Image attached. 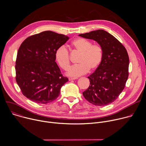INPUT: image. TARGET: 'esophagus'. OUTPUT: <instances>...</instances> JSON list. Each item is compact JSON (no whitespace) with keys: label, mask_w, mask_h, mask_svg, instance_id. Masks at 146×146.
Here are the masks:
<instances>
[{"label":"esophagus","mask_w":146,"mask_h":146,"mask_svg":"<svg viewBox=\"0 0 146 146\" xmlns=\"http://www.w3.org/2000/svg\"><path fill=\"white\" fill-rule=\"evenodd\" d=\"M76 79H77V78H72V77H69V81L74 80H76Z\"/></svg>","instance_id":"obj_1"}]
</instances>
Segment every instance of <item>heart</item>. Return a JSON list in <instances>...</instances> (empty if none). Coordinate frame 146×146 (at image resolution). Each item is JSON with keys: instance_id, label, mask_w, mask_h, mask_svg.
I'll return each mask as SVG.
<instances>
[{"instance_id": "1", "label": "heart", "mask_w": 146, "mask_h": 146, "mask_svg": "<svg viewBox=\"0 0 146 146\" xmlns=\"http://www.w3.org/2000/svg\"><path fill=\"white\" fill-rule=\"evenodd\" d=\"M73 48L80 53L77 65L70 67L66 75L77 77L86 74L88 70H96L102 62L103 52L98 44H92L90 40L78 38L72 42ZM55 59L58 65L64 70H66L70 65L69 52L65 46L59 47L55 52Z\"/></svg>"}]
</instances>
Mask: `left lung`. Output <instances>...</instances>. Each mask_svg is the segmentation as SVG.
<instances>
[{"label":"left lung","mask_w":146,"mask_h":146,"mask_svg":"<svg viewBox=\"0 0 146 146\" xmlns=\"http://www.w3.org/2000/svg\"><path fill=\"white\" fill-rule=\"evenodd\" d=\"M78 36L96 41L103 52L100 65L88 77L90 85L82 95L95 106L108 105L118 97L128 80L129 60L127 50L115 37L104 30Z\"/></svg>","instance_id":"1"}]
</instances>
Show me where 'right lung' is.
<instances>
[{
	"label": "right lung",
	"mask_w": 146,
	"mask_h": 146,
	"mask_svg": "<svg viewBox=\"0 0 146 146\" xmlns=\"http://www.w3.org/2000/svg\"><path fill=\"white\" fill-rule=\"evenodd\" d=\"M69 37L44 31L26 38L20 46L15 62L16 81L23 95L41 104L50 103L69 81L57 65L55 52Z\"/></svg>",
	"instance_id": "1"
}]
</instances>
